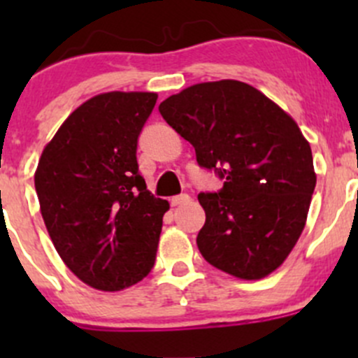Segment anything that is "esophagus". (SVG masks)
Instances as JSON below:
<instances>
[{
  "label": "esophagus",
  "mask_w": 358,
  "mask_h": 358,
  "mask_svg": "<svg viewBox=\"0 0 358 358\" xmlns=\"http://www.w3.org/2000/svg\"><path fill=\"white\" fill-rule=\"evenodd\" d=\"M190 201V196H187V194H182V196H175L171 197V206L175 208V206H182V204H187V202Z\"/></svg>",
  "instance_id": "esophagus-1"
}]
</instances>
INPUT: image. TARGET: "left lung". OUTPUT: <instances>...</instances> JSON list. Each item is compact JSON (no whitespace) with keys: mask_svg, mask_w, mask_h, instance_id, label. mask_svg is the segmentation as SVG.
Returning <instances> with one entry per match:
<instances>
[{"mask_svg":"<svg viewBox=\"0 0 358 358\" xmlns=\"http://www.w3.org/2000/svg\"><path fill=\"white\" fill-rule=\"evenodd\" d=\"M159 112L192 143L197 162L223 178L199 194L197 248L209 265L243 280L275 272L298 243L317 183L312 149L286 110L236 79L199 83Z\"/></svg>","mask_w":358,"mask_h":358,"instance_id":"obj_1","label":"left lung"}]
</instances>
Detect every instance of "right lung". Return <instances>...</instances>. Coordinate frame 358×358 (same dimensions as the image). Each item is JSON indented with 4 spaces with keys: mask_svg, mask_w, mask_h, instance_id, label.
<instances>
[{
    "mask_svg": "<svg viewBox=\"0 0 358 358\" xmlns=\"http://www.w3.org/2000/svg\"><path fill=\"white\" fill-rule=\"evenodd\" d=\"M157 93L109 92L86 100L43 149L39 209L67 268L99 291L149 275L168 201L138 175L136 142Z\"/></svg>",
    "mask_w": 358,
    "mask_h": 358,
    "instance_id": "right-lung-1",
    "label": "right lung"
}]
</instances>
